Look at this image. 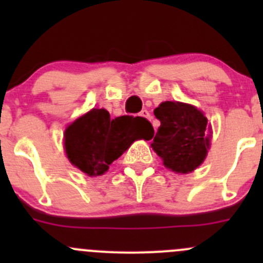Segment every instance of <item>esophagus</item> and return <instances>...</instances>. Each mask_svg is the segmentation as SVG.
Masks as SVG:
<instances>
[{"label":"esophagus","instance_id":"esophagus-1","mask_svg":"<svg viewBox=\"0 0 263 263\" xmlns=\"http://www.w3.org/2000/svg\"><path fill=\"white\" fill-rule=\"evenodd\" d=\"M140 116L144 117V118L151 119V116H150V113H148V110H147V109H142L141 112H140Z\"/></svg>","mask_w":263,"mask_h":263}]
</instances>
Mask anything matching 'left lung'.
<instances>
[{
	"label": "left lung",
	"instance_id": "left-lung-1",
	"mask_svg": "<svg viewBox=\"0 0 263 263\" xmlns=\"http://www.w3.org/2000/svg\"><path fill=\"white\" fill-rule=\"evenodd\" d=\"M154 115L160 121L151 147L177 173L192 172L205 160L210 139L208 118L193 105L164 102Z\"/></svg>",
	"mask_w": 263,
	"mask_h": 263
}]
</instances>
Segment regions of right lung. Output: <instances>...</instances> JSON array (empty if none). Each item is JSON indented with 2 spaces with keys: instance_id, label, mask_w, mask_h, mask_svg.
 Returning a JSON list of instances; mask_svg holds the SVG:
<instances>
[{
  "instance_id": "add662e5",
  "label": "right lung",
  "mask_w": 263,
  "mask_h": 263,
  "mask_svg": "<svg viewBox=\"0 0 263 263\" xmlns=\"http://www.w3.org/2000/svg\"><path fill=\"white\" fill-rule=\"evenodd\" d=\"M150 132H154L153 126L141 117L110 119L105 109H92L66 128V154L87 176H100L135 140H148Z\"/></svg>"
}]
</instances>
